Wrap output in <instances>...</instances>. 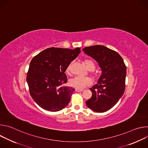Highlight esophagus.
Masks as SVG:
<instances>
[{
    "label": "esophagus",
    "mask_w": 148,
    "mask_h": 148,
    "mask_svg": "<svg viewBox=\"0 0 148 148\" xmlns=\"http://www.w3.org/2000/svg\"><path fill=\"white\" fill-rule=\"evenodd\" d=\"M75 91H77V92H81V91H83V90H80V89H78V88H76L75 89Z\"/></svg>",
    "instance_id": "esophagus-1"
}]
</instances>
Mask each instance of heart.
<instances>
[{
    "mask_svg": "<svg viewBox=\"0 0 148 148\" xmlns=\"http://www.w3.org/2000/svg\"><path fill=\"white\" fill-rule=\"evenodd\" d=\"M84 64L86 67L90 71H92L95 68V62L90 59L86 60L84 61ZM72 65V62L67 66L66 71L67 73H70V70ZM92 79L91 78L88 77H81V76H77L73 79H71L70 81V84L71 86L78 88V89H83L89 86H90L92 84Z\"/></svg>",
    "mask_w": 148,
    "mask_h": 148,
    "instance_id": "obj_1",
    "label": "heart"
}]
</instances>
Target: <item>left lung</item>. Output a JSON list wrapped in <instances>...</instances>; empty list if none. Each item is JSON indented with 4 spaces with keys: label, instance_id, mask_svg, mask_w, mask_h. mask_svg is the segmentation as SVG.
I'll list each match as a JSON object with an SVG mask.
<instances>
[{
    "label": "left lung",
    "instance_id": "8db88e82",
    "mask_svg": "<svg viewBox=\"0 0 148 148\" xmlns=\"http://www.w3.org/2000/svg\"><path fill=\"white\" fill-rule=\"evenodd\" d=\"M82 51L95 59L102 69L98 82L90 88L92 97L86 102V105L95 112H106L114 106L124 93L126 67L117 52L103 46L87 47Z\"/></svg>",
    "mask_w": 148,
    "mask_h": 148
}]
</instances>
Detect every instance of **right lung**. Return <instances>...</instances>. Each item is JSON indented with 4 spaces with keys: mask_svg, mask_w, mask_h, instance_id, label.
<instances>
[{
    "mask_svg": "<svg viewBox=\"0 0 148 148\" xmlns=\"http://www.w3.org/2000/svg\"><path fill=\"white\" fill-rule=\"evenodd\" d=\"M80 50L51 47L33 58L26 80L31 97L41 108L56 112L69 103L74 88L64 85L67 82L65 71Z\"/></svg>",
    "mask_w": 148,
    "mask_h": 148,
    "instance_id": "obj_1",
    "label": "right lung"
}]
</instances>
